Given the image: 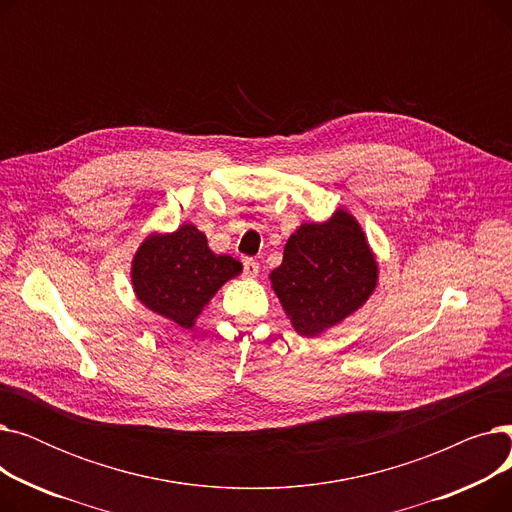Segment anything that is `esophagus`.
Returning a JSON list of instances; mask_svg holds the SVG:
<instances>
[{"label":"esophagus","instance_id":"34e87169","mask_svg":"<svg viewBox=\"0 0 512 512\" xmlns=\"http://www.w3.org/2000/svg\"><path fill=\"white\" fill-rule=\"evenodd\" d=\"M242 267H245V276L247 278H257V274H259V263L255 261V259H245L242 261Z\"/></svg>","mask_w":512,"mask_h":512}]
</instances>
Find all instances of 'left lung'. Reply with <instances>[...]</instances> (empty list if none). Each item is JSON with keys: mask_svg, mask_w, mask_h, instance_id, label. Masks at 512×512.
Masks as SVG:
<instances>
[{"mask_svg": "<svg viewBox=\"0 0 512 512\" xmlns=\"http://www.w3.org/2000/svg\"><path fill=\"white\" fill-rule=\"evenodd\" d=\"M380 267L351 211L303 222L290 234L282 265L270 274L294 332L315 338L359 311L378 286Z\"/></svg>", "mask_w": 512, "mask_h": 512, "instance_id": "left-lung-1", "label": "left lung"}]
</instances>
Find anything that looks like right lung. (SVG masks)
Wrapping results in <instances>:
<instances>
[{
    "label": "right lung",
    "mask_w": 512,
    "mask_h": 512,
    "mask_svg": "<svg viewBox=\"0 0 512 512\" xmlns=\"http://www.w3.org/2000/svg\"><path fill=\"white\" fill-rule=\"evenodd\" d=\"M240 274L242 263L213 253L195 224L151 232L130 261L134 297L184 330H191L215 292Z\"/></svg>",
    "instance_id": "obj_1"
}]
</instances>
